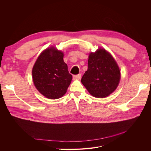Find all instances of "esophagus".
I'll return each instance as SVG.
<instances>
[{
  "label": "esophagus",
  "instance_id": "34e87169",
  "mask_svg": "<svg viewBox=\"0 0 151 151\" xmlns=\"http://www.w3.org/2000/svg\"><path fill=\"white\" fill-rule=\"evenodd\" d=\"M81 77V74H77L73 76V79L74 80H79Z\"/></svg>",
  "mask_w": 151,
  "mask_h": 151
}]
</instances>
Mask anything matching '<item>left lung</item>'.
I'll use <instances>...</instances> for the list:
<instances>
[{
	"mask_svg": "<svg viewBox=\"0 0 151 151\" xmlns=\"http://www.w3.org/2000/svg\"><path fill=\"white\" fill-rule=\"evenodd\" d=\"M120 70L111 55L104 48L90 53L88 70L81 83L88 92L96 98H106L119 84Z\"/></svg>",
	"mask_w": 151,
	"mask_h": 151,
	"instance_id": "1",
	"label": "left lung"
}]
</instances>
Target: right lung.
I'll return each mask as SVG.
<instances>
[{
    "label": "right lung",
    "instance_id": "1",
    "mask_svg": "<svg viewBox=\"0 0 151 151\" xmlns=\"http://www.w3.org/2000/svg\"><path fill=\"white\" fill-rule=\"evenodd\" d=\"M63 58L62 52L50 47L40 55L32 70L36 88L48 99L62 97L71 83L72 76Z\"/></svg>",
    "mask_w": 151,
    "mask_h": 151
}]
</instances>
